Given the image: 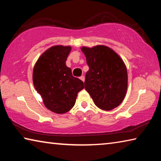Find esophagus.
Returning a JSON list of instances; mask_svg holds the SVG:
<instances>
[{"label": "esophagus", "mask_w": 161, "mask_h": 161, "mask_svg": "<svg viewBox=\"0 0 161 161\" xmlns=\"http://www.w3.org/2000/svg\"><path fill=\"white\" fill-rule=\"evenodd\" d=\"M80 80H81V81H83V82L84 81V80H85V78H84V76H81V77H80Z\"/></svg>", "instance_id": "obj_1"}]
</instances>
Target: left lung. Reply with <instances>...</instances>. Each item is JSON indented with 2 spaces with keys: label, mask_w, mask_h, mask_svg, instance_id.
Returning <instances> with one entry per match:
<instances>
[{
  "label": "left lung",
  "mask_w": 161,
  "mask_h": 161,
  "mask_svg": "<svg viewBox=\"0 0 161 161\" xmlns=\"http://www.w3.org/2000/svg\"><path fill=\"white\" fill-rule=\"evenodd\" d=\"M81 50L89 67L84 88L97 107L104 111L114 109L121 104L126 94V64L115 51L106 45L83 46Z\"/></svg>",
  "instance_id": "left-lung-1"
}]
</instances>
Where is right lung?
I'll return each instance as SVG.
<instances>
[{"mask_svg":"<svg viewBox=\"0 0 161 161\" xmlns=\"http://www.w3.org/2000/svg\"><path fill=\"white\" fill-rule=\"evenodd\" d=\"M71 46L54 45L45 50L35 62L32 81L44 105L56 114H64L74 107L83 81L73 77L66 65Z\"/></svg>","mask_w":161,"mask_h":161,"instance_id":"add662e5","label":"right lung"}]
</instances>
